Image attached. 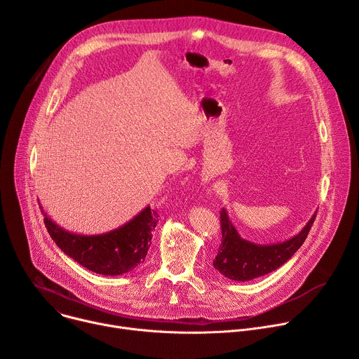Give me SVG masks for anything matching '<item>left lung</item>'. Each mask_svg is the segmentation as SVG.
<instances>
[{
	"label": "left lung",
	"instance_id": "obj_1",
	"mask_svg": "<svg viewBox=\"0 0 359 359\" xmlns=\"http://www.w3.org/2000/svg\"><path fill=\"white\" fill-rule=\"evenodd\" d=\"M317 213L294 237L276 244H255L243 238L231 223L227 210L220 212L222 244L213 262L215 269L224 277L234 281H248L266 276L284 263L302 245L309 236Z\"/></svg>",
	"mask_w": 359,
	"mask_h": 359
}]
</instances>
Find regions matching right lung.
<instances>
[{
    "label": "right lung",
    "mask_w": 359,
    "mask_h": 359,
    "mask_svg": "<svg viewBox=\"0 0 359 359\" xmlns=\"http://www.w3.org/2000/svg\"><path fill=\"white\" fill-rule=\"evenodd\" d=\"M158 217L159 215L147 206L123 226L92 236L71 233L46 213L43 223L55 244L82 267L102 276H121L144 262Z\"/></svg>",
    "instance_id": "add662e5"
}]
</instances>
